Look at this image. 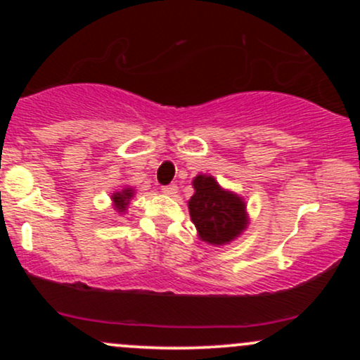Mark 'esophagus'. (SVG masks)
Wrapping results in <instances>:
<instances>
[{
    "instance_id": "obj_1",
    "label": "esophagus",
    "mask_w": 360,
    "mask_h": 360,
    "mask_svg": "<svg viewBox=\"0 0 360 360\" xmlns=\"http://www.w3.org/2000/svg\"><path fill=\"white\" fill-rule=\"evenodd\" d=\"M162 193H164V194H167V196H176V194H177V186H176V184L164 186V188H162Z\"/></svg>"
}]
</instances>
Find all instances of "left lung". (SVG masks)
Returning a JSON list of instances; mask_svg holds the SVG:
<instances>
[{"mask_svg": "<svg viewBox=\"0 0 360 360\" xmlns=\"http://www.w3.org/2000/svg\"><path fill=\"white\" fill-rule=\"evenodd\" d=\"M193 188L188 208L200 240L214 247L226 245L247 230L250 220L240 194L221 188L210 174H198Z\"/></svg>", "mask_w": 360, "mask_h": 360, "instance_id": "obj_1", "label": "left lung"}]
</instances>
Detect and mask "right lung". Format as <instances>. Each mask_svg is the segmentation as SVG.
<instances>
[{
	"instance_id": "obj_1",
	"label": "right lung",
	"mask_w": 360,
	"mask_h": 360,
	"mask_svg": "<svg viewBox=\"0 0 360 360\" xmlns=\"http://www.w3.org/2000/svg\"><path fill=\"white\" fill-rule=\"evenodd\" d=\"M134 196H135V189L130 188V186H125V188H122L120 191L111 193V203H113L115 212L120 214L125 213Z\"/></svg>"
}]
</instances>
